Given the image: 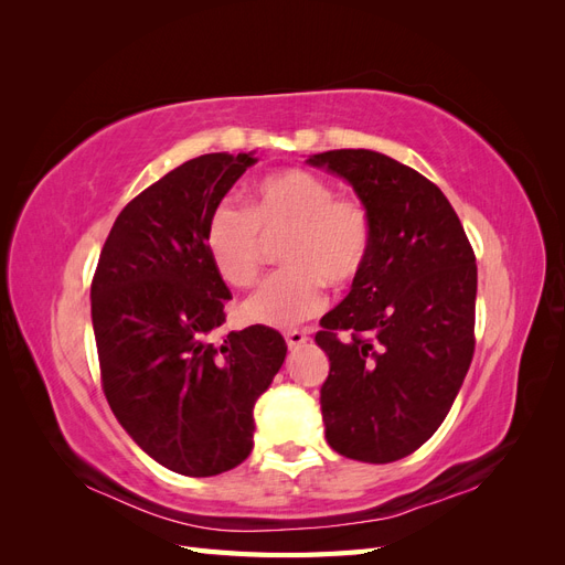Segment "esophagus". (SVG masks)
<instances>
[{
	"instance_id": "1",
	"label": "esophagus",
	"mask_w": 565,
	"mask_h": 565,
	"mask_svg": "<svg viewBox=\"0 0 565 565\" xmlns=\"http://www.w3.org/2000/svg\"><path fill=\"white\" fill-rule=\"evenodd\" d=\"M285 341H287L289 349H297V347H301V344H306V341H309V334L301 332V330H289L285 334Z\"/></svg>"
}]
</instances>
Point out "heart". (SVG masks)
Returning a JSON list of instances; mask_svg holds the SVG:
<instances>
[{
	"instance_id": "1",
	"label": "heart",
	"mask_w": 565,
	"mask_h": 565,
	"mask_svg": "<svg viewBox=\"0 0 565 565\" xmlns=\"http://www.w3.org/2000/svg\"><path fill=\"white\" fill-rule=\"evenodd\" d=\"M282 236L287 268L243 303V316L266 328H292L311 318L324 303V282L347 287L361 276L372 252V218L358 200H339L324 179L287 169L256 183L247 212L218 204L204 241L221 280L247 287L259 278L266 241Z\"/></svg>"
}]
</instances>
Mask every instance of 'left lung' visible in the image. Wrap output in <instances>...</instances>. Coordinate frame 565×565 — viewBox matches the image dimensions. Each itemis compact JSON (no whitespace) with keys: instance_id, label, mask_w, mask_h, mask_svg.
Segmentation results:
<instances>
[{"instance_id":"1","label":"left lung","mask_w":565,"mask_h":565,"mask_svg":"<svg viewBox=\"0 0 565 565\" xmlns=\"http://www.w3.org/2000/svg\"><path fill=\"white\" fill-rule=\"evenodd\" d=\"M306 162L344 179L372 218L367 266L316 334L330 358L324 438L349 459L388 465L436 434L467 377L476 256L448 198L415 169L365 148Z\"/></svg>"}]
</instances>
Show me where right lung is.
<instances>
[{"mask_svg":"<svg viewBox=\"0 0 565 565\" xmlns=\"http://www.w3.org/2000/svg\"><path fill=\"white\" fill-rule=\"evenodd\" d=\"M254 150L183 162L119 212L92 282L106 398L169 471L204 478L252 452L254 403L285 363L280 332L252 324L214 344L231 299L204 233Z\"/></svg>","mask_w":565,"mask_h":565,"instance_id":"right-lung-1","label":"right lung"}]
</instances>
